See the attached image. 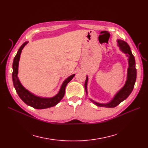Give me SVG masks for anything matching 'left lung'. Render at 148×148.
Here are the masks:
<instances>
[{
	"label": "left lung",
	"instance_id": "obj_1",
	"mask_svg": "<svg viewBox=\"0 0 148 148\" xmlns=\"http://www.w3.org/2000/svg\"><path fill=\"white\" fill-rule=\"evenodd\" d=\"M117 45L120 49V50L123 53H125L128 57V67L127 69V80L125 82V84L123 87L115 94V95L109 102L106 103H101L98 102L92 99H89L94 104H95L99 107H115L118 106L120 103L125 100L130 95L132 92L135 83L136 79V64L135 59L132 52L130 50L128 44L123 40L117 39ZM88 77L86 76V81L84 83V88L86 91V95H88Z\"/></svg>",
	"mask_w": 148,
	"mask_h": 148
}]
</instances>
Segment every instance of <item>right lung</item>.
I'll return each instance as SVG.
<instances>
[{
  "instance_id": "1",
  "label": "right lung",
  "mask_w": 148,
  "mask_h": 148,
  "mask_svg": "<svg viewBox=\"0 0 148 148\" xmlns=\"http://www.w3.org/2000/svg\"><path fill=\"white\" fill-rule=\"evenodd\" d=\"M28 43V41H26L22 44L21 46L18 49L16 55L14 57L13 62V73H12V79L13 86H14L16 91L19 96L20 99L23 101L25 104L37 109H47L53 106H56L59 103L65 95V90L66 86L73 78L75 77V74L70 75L67 78H66L64 82L62 83L59 92L54 96L51 97H41L34 95L33 92H30L28 89H26L22 84L21 83L20 79L18 77V65L19 61L20 59L21 53L24 47Z\"/></svg>"
}]
</instances>
